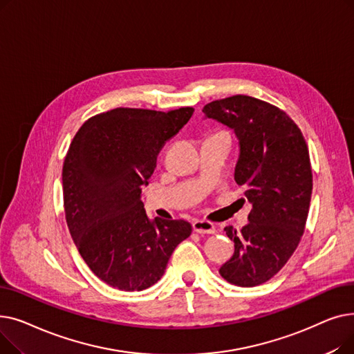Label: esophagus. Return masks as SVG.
Wrapping results in <instances>:
<instances>
[{
	"label": "esophagus",
	"instance_id": "1",
	"mask_svg": "<svg viewBox=\"0 0 354 354\" xmlns=\"http://www.w3.org/2000/svg\"><path fill=\"white\" fill-rule=\"evenodd\" d=\"M192 227H194V231L196 234H201V235H203V234H214L215 232V225L212 224V222H209V221L196 219L194 224H192Z\"/></svg>",
	"mask_w": 354,
	"mask_h": 354
}]
</instances>
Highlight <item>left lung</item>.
<instances>
[{"instance_id": "left-lung-1", "label": "left lung", "mask_w": 354, "mask_h": 354, "mask_svg": "<svg viewBox=\"0 0 354 354\" xmlns=\"http://www.w3.org/2000/svg\"><path fill=\"white\" fill-rule=\"evenodd\" d=\"M202 111L235 130V180L252 203L247 227L225 228L235 251L219 274L239 287L264 284L287 264L306 230L313 191L306 139L284 110L251 96L214 100Z\"/></svg>"}]
</instances>
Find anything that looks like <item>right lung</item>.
<instances>
[{"instance_id":"right-lung-1","label":"right lung","mask_w":354,"mask_h":354,"mask_svg":"<svg viewBox=\"0 0 354 354\" xmlns=\"http://www.w3.org/2000/svg\"><path fill=\"white\" fill-rule=\"evenodd\" d=\"M194 110L118 107L86 120L70 143L63 163L66 222L84 263L110 287L153 286L192 232L183 219L149 221L140 192L162 147Z\"/></svg>"}]
</instances>
